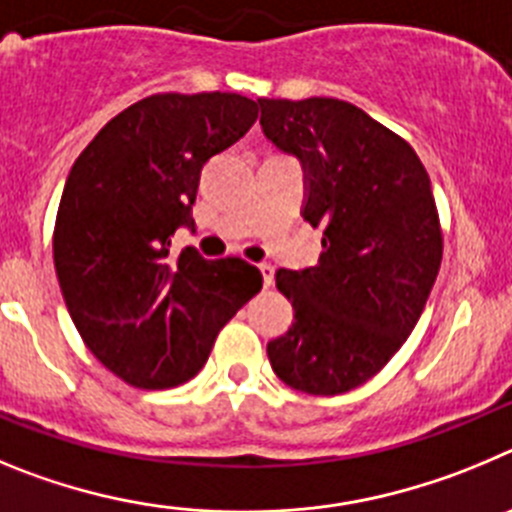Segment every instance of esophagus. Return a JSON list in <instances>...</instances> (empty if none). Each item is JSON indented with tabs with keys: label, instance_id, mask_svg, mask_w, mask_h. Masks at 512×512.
Instances as JSON below:
<instances>
[{
	"label": "esophagus",
	"instance_id": "34e87169",
	"mask_svg": "<svg viewBox=\"0 0 512 512\" xmlns=\"http://www.w3.org/2000/svg\"><path fill=\"white\" fill-rule=\"evenodd\" d=\"M260 273H262V280H265V285L267 288H270V285H273V275H275V267L273 265H260Z\"/></svg>",
	"mask_w": 512,
	"mask_h": 512
}]
</instances>
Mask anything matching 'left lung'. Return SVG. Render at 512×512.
<instances>
[{"instance_id": "1", "label": "left lung", "mask_w": 512, "mask_h": 512, "mask_svg": "<svg viewBox=\"0 0 512 512\" xmlns=\"http://www.w3.org/2000/svg\"><path fill=\"white\" fill-rule=\"evenodd\" d=\"M257 104L267 140L301 163L303 219L324 229L316 265L275 273L293 326L267 342V359L301 393H347L403 347L434 288L441 229L431 181L403 137L349 101Z\"/></svg>"}]
</instances>
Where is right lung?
Returning a JSON list of instances; mask_svg holds the SVG:
<instances>
[{
	"label": "right lung",
	"mask_w": 512,
	"mask_h": 512,
	"mask_svg": "<svg viewBox=\"0 0 512 512\" xmlns=\"http://www.w3.org/2000/svg\"><path fill=\"white\" fill-rule=\"evenodd\" d=\"M257 104L239 94H155L101 127L63 186L53 260L68 313L101 365L135 388L199 375L214 339L262 288L255 265L170 255L193 232L201 168L245 137Z\"/></svg>",
	"instance_id": "add662e5"
}]
</instances>
